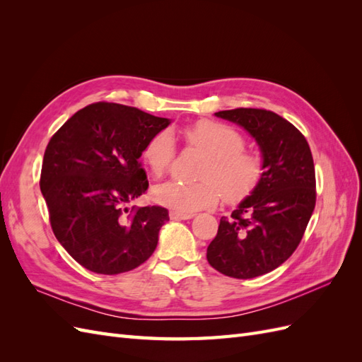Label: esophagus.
<instances>
[{
  "mask_svg": "<svg viewBox=\"0 0 362 362\" xmlns=\"http://www.w3.org/2000/svg\"><path fill=\"white\" fill-rule=\"evenodd\" d=\"M170 218L172 221H187V218L193 217V213H182V211H170Z\"/></svg>",
  "mask_w": 362,
  "mask_h": 362,
  "instance_id": "34e87169",
  "label": "esophagus"
}]
</instances>
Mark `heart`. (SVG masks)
Masks as SVG:
<instances>
[{"label": "heart", "instance_id": "heart-1", "mask_svg": "<svg viewBox=\"0 0 362 362\" xmlns=\"http://www.w3.org/2000/svg\"><path fill=\"white\" fill-rule=\"evenodd\" d=\"M182 134L187 145L205 154L198 169L201 180L192 182L173 180L157 185L154 198L161 205L178 211H194L216 204L221 194L226 202H237L259 181L261 158L243 149L245 139L233 127L202 119L189 125ZM141 157L152 177H163L175 157V141L170 133L160 131L152 136Z\"/></svg>", "mask_w": 362, "mask_h": 362}]
</instances>
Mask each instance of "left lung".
I'll use <instances>...</instances> for the list:
<instances>
[{"label":"left lung","instance_id":"obj_1","mask_svg":"<svg viewBox=\"0 0 362 362\" xmlns=\"http://www.w3.org/2000/svg\"><path fill=\"white\" fill-rule=\"evenodd\" d=\"M255 139L262 173L231 217H222L206 259L226 276L250 279L286 262L299 246L315 206V172L308 141L279 115L261 108L214 113Z\"/></svg>","mask_w":362,"mask_h":362}]
</instances>
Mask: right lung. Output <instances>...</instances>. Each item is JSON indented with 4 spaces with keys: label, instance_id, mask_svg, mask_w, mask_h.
I'll use <instances>...</instances> for the list:
<instances>
[{
    "label": "right lung",
    "instance_id": "add662e5",
    "mask_svg": "<svg viewBox=\"0 0 362 362\" xmlns=\"http://www.w3.org/2000/svg\"><path fill=\"white\" fill-rule=\"evenodd\" d=\"M169 124L136 107L96 103L51 137L40 192L54 235L84 269L117 275L154 254L168 210L152 205L128 213L127 204L148 190L141 152Z\"/></svg>",
    "mask_w": 362,
    "mask_h": 362
}]
</instances>
